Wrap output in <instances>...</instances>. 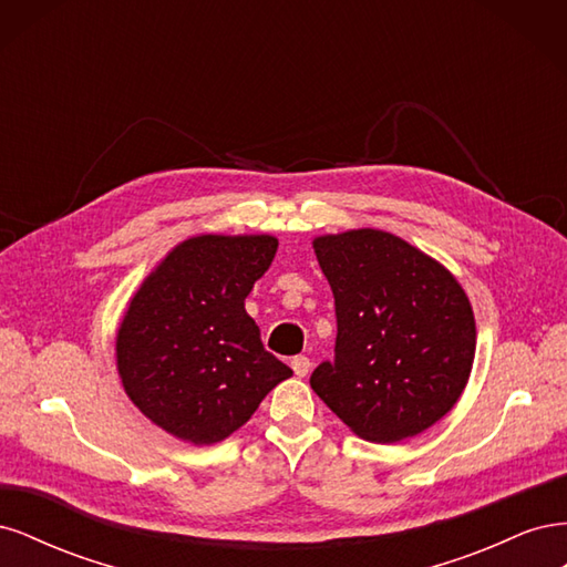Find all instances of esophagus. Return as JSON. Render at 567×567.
Masks as SVG:
<instances>
[{
	"label": "esophagus",
	"mask_w": 567,
	"mask_h": 567,
	"mask_svg": "<svg viewBox=\"0 0 567 567\" xmlns=\"http://www.w3.org/2000/svg\"><path fill=\"white\" fill-rule=\"evenodd\" d=\"M310 364H312V362H310V357H305V354L290 359V367H293L296 375H300V379H305V375L310 373Z\"/></svg>",
	"instance_id": "obj_1"
}]
</instances>
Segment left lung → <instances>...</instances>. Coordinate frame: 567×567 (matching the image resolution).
<instances>
[{"label": "left lung", "instance_id": "obj_1", "mask_svg": "<svg viewBox=\"0 0 567 567\" xmlns=\"http://www.w3.org/2000/svg\"><path fill=\"white\" fill-rule=\"evenodd\" d=\"M336 298V354L310 385L371 442L423 433L461 398L475 357L471 302L452 274L379 229L319 236Z\"/></svg>", "mask_w": 567, "mask_h": 567}]
</instances>
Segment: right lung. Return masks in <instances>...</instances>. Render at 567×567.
<instances>
[{
	"mask_svg": "<svg viewBox=\"0 0 567 567\" xmlns=\"http://www.w3.org/2000/svg\"><path fill=\"white\" fill-rule=\"evenodd\" d=\"M277 248L271 236L188 238L136 290L117 331V371L163 431L194 444L225 440L293 375L246 312Z\"/></svg>",
	"mask_w": 567,
	"mask_h": 567,
	"instance_id": "obj_1",
	"label": "right lung"
}]
</instances>
